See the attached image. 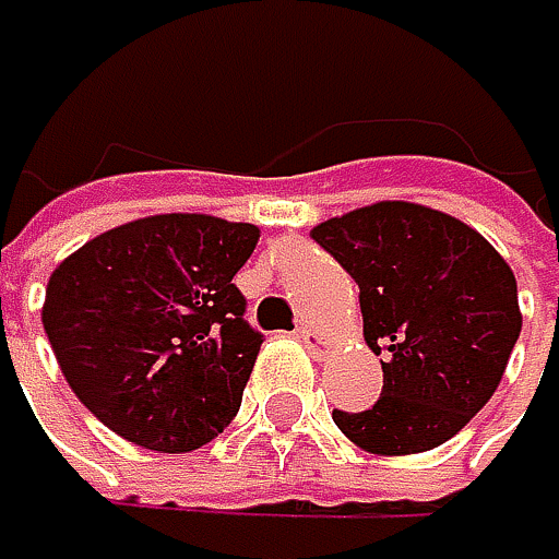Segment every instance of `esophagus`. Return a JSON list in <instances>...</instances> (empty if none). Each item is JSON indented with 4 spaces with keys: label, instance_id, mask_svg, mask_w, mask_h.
I'll use <instances>...</instances> for the list:
<instances>
[{
    "label": "esophagus",
    "instance_id": "1",
    "mask_svg": "<svg viewBox=\"0 0 559 559\" xmlns=\"http://www.w3.org/2000/svg\"><path fill=\"white\" fill-rule=\"evenodd\" d=\"M296 338L309 348V356H312V359H325V353H329V338H325L319 329H312L309 322H302V325L296 329Z\"/></svg>",
    "mask_w": 559,
    "mask_h": 559
}]
</instances>
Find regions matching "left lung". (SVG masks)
I'll use <instances>...</instances> for the list:
<instances>
[{
    "label": "left lung",
    "instance_id": "8db88e82",
    "mask_svg": "<svg viewBox=\"0 0 559 559\" xmlns=\"http://www.w3.org/2000/svg\"><path fill=\"white\" fill-rule=\"evenodd\" d=\"M309 237L359 283L362 335L382 356V399L332 412L369 454H418L454 438L504 379L521 335L518 280L474 227L425 203L379 200Z\"/></svg>",
    "mask_w": 559,
    "mask_h": 559
}]
</instances>
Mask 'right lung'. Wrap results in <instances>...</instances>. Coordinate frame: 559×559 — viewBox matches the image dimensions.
Segmentation results:
<instances>
[{
  "instance_id": "right-lung-1",
  "label": "right lung",
  "mask_w": 559,
  "mask_h": 559,
  "mask_svg": "<svg viewBox=\"0 0 559 559\" xmlns=\"http://www.w3.org/2000/svg\"><path fill=\"white\" fill-rule=\"evenodd\" d=\"M260 227L154 214L64 257L41 325L64 382L115 435L183 454L237 415L263 335L234 276Z\"/></svg>"
}]
</instances>
